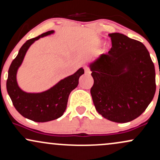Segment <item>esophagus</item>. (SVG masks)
I'll return each mask as SVG.
<instances>
[{"label": "esophagus", "mask_w": 160, "mask_h": 160, "mask_svg": "<svg viewBox=\"0 0 160 160\" xmlns=\"http://www.w3.org/2000/svg\"><path fill=\"white\" fill-rule=\"evenodd\" d=\"M84 70H85L86 74H91V71H90V70H89V68L85 67V68H84Z\"/></svg>", "instance_id": "obj_1"}]
</instances>
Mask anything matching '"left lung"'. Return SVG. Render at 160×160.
Listing matches in <instances>:
<instances>
[{
  "instance_id": "8db88e82",
  "label": "left lung",
  "mask_w": 160,
  "mask_h": 160,
  "mask_svg": "<svg viewBox=\"0 0 160 160\" xmlns=\"http://www.w3.org/2000/svg\"><path fill=\"white\" fill-rule=\"evenodd\" d=\"M112 47L89 64L94 84L91 95L96 111L115 122L138 117L156 92L155 68L140 41L120 33L108 34Z\"/></svg>"
}]
</instances>
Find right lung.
Returning a JSON list of instances; mask_svg holds the SVG:
<instances>
[{
  "label": "right lung",
  "instance_id": "1",
  "mask_svg": "<svg viewBox=\"0 0 160 160\" xmlns=\"http://www.w3.org/2000/svg\"><path fill=\"white\" fill-rule=\"evenodd\" d=\"M53 33L54 31H49L27 40L20 48L17 56L12 62L8 71L7 90L12 104L22 116L38 122L56 120L63 115L67 108L70 93L78 86L79 78L84 74L83 68H80L74 74L61 80L48 90L42 92H26L19 87L16 74L28 49L35 40Z\"/></svg>",
  "mask_w": 160,
  "mask_h": 160
}]
</instances>
